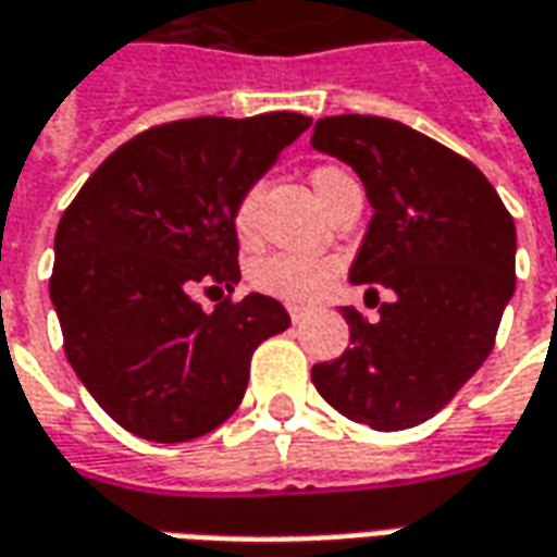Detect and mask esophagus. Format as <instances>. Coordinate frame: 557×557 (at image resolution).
<instances>
[{
	"label": "esophagus",
	"mask_w": 557,
	"mask_h": 557,
	"mask_svg": "<svg viewBox=\"0 0 557 557\" xmlns=\"http://www.w3.org/2000/svg\"><path fill=\"white\" fill-rule=\"evenodd\" d=\"M286 310H289L292 322H301V319L307 317V310H310V307H307V305H286Z\"/></svg>",
	"instance_id": "esophagus-1"
}]
</instances>
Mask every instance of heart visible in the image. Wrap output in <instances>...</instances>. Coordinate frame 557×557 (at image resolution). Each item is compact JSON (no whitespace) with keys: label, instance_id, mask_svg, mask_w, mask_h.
<instances>
[{"label":"heart","instance_id":"b5f03b06","mask_svg":"<svg viewBox=\"0 0 557 557\" xmlns=\"http://www.w3.org/2000/svg\"><path fill=\"white\" fill-rule=\"evenodd\" d=\"M341 177H346L341 169L332 165H322L313 171V189L317 196H325V189L337 184ZM232 225H235V235L240 244H250L256 238V213H252V196H244L235 205L232 213ZM334 274V262L325 256H310V252H271L256 259L250 268V280L256 289L268 292V295H277L286 301H307L313 298Z\"/></svg>","mask_w":557,"mask_h":557}]
</instances>
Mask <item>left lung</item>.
I'll list each match as a JSON object with an SVG mask.
<instances>
[{
    "mask_svg": "<svg viewBox=\"0 0 557 557\" xmlns=\"http://www.w3.org/2000/svg\"><path fill=\"white\" fill-rule=\"evenodd\" d=\"M310 144L359 174L373 208L349 280L395 292L376 322L341 310L352 346L313 364V386L352 422L413 428L488 359L516 292V223L473 162L398 120L322 116Z\"/></svg>",
    "mask_w": 557,
    "mask_h": 557,
    "instance_id": "8db88e82",
    "label": "left lung"
}]
</instances>
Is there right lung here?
I'll use <instances>...</instances> for the list:
<instances>
[{"mask_svg":"<svg viewBox=\"0 0 557 557\" xmlns=\"http://www.w3.org/2000/svg\"><path fill=\"white\" fill-rule=\"evenodd\" d=\"M307 126L292 111L153 126L62 213L50 301L69 364L116 425L186 443L238 410L252 349L289 313L259 292L201 310L193 292L238 286L235 205Z\"/></svg>","mask_w":557,"mask_h":557,"instance_id":"add662e5","label":"right lung"}]
</instances>
